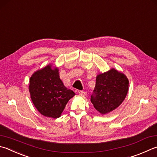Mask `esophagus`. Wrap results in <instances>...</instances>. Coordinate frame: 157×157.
Listing matches in <instances>:
<instances>
[{
  "label": "esophagus",
  "instance_id": "esophagus-1",
  "mask_svg": "<svg viewBox=\"0 0 157 157\" xmlns=\"http://www.w3.org/2000/svg\"><path fill=\"white\" fill-rule=\"evenodd\" d=\"M79 95L81 96H86V93L84 92V91H79Z\"/></svg>",
  "mask_w": 157,
  "mask_h": 157
}]
</instances>
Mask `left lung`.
I'll use <instances>...</instances> for the list:
<instances>
[{
	"mask_svg": "<svg viewBox=\"0 0 157 157\" xmlns=\"http://www.w3.org/2000/svg\"><path fill=\"white\" fill-rule=\"evenodd\" d=\"M129 81L123 73L115 69L97 75L94 93L90 101L101 115L120 106L127 95Z\"/></svg>",
	"mask_w": 157,
	"mask_h": 157,
	"instance_id": "1",
	"label": "left lung"
}]
</instances>
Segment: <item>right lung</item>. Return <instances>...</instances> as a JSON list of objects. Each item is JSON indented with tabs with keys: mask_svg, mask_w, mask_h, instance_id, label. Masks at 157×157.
Returning <instances> with one entry per match:
<instances>
[{
	"mask_svg": "<svg viewBox=\"0 0 157 157\" xmlns=\"http://www.w3.org/2000/svg\"><path fill=\"white\" fill-rule=\"evenodd\" d=\"M29 90L31 101L39 113L53 119L61 116L68 101L75 95L64 85L58 68L51 64L33 73Z\"/></svg>",
	"mask_w": 157,
	"mask_h": 157,
	"instance_id": "add662e5",
	"label": "right lung"
}]
</instances>
